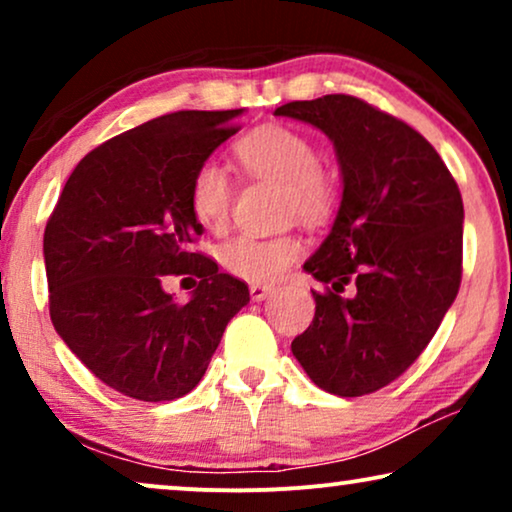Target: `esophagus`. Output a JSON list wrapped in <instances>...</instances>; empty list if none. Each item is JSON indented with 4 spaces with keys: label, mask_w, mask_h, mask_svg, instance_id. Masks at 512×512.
<instances>
[{
    "label": "esophagus",
    "mask_w": 512,
    "mask_h": 512,
    "mask_svg": "<svg viewBox=\"0 0 512 512\" xmlns=\"http://www.w3.org/2000/svg\"><path fill=\"white\" fill-rule=\"evenodd\" d=\"M249 293H251V300H265L272 293V286H268V284H251L249 286Z\"/></svg>",
    "instance_id": "esophagus-1"
}]
</instances>
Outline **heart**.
Instances as JSON below:
<instances>
[{
  "mask_svg": "<svg viewBox=\"0 0 512 512\" xmlns=\"http://www.w3.org/2000/svg\"><path fill=\"white\" fill-rule=\"evenodd\" d=\"M235 156L251 177L282 184L284 214L321 221L338 205V177L321 165L310 139L286 125H261L235 144ZM193 216L209 230L226 226L233 205V181L223 165L205 160L195 167L188 188ZM303 244L296 235H237L221 244L219 261L230 275L270 282L296 261Z\"/></svg>",
  "mask_w": 512,
  "mask_h": 512,
  "instance_id": "1",
  "label": "heart"
}]
</instances>
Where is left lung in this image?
I'll list each match as a JSON object with an SVG mask.
<instances>
[{
    "mask_svg": "<svg viewBox=\"0 0 512 512\" xmlns=\"http://www.w3.org/2000/svg\"><path fill=\"white\" fill-rule=\"evenodd\" d=\"M275 116L324 130L345 184L331 235L305 263L324 291H312L314 319L293 356L328 394H373L417 361L457 298L459 186L415 128L359 97L286 102Z\"/></svg>",
    "mask_w": 512,
    "mask_h": 512,
    "instance_id": "1",
    "label": "left lung"
}]
</instances>
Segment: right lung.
I'll return each instance as SVG.
<instances>
[{
	"label": "right lung",
	"mask_w": 512,
	"mask_h": 512,
	"mask_svg": "<svg viewBox=\"0 0 512 512\" xmlns=\"http://www.w3.org/2000/svg\"><path fill=\"white\" fill-rule=\"evenodd\" d=\"M226 111H174L81 158L44 230L48 312L60 338L107 387L174 401L202 380L249 286L193 251L202 226L188 188L195 167L240 130ZM188 274L177 304L167 276Z\"/></svg>",
	"instance_id": "1"
}]
</instances>
